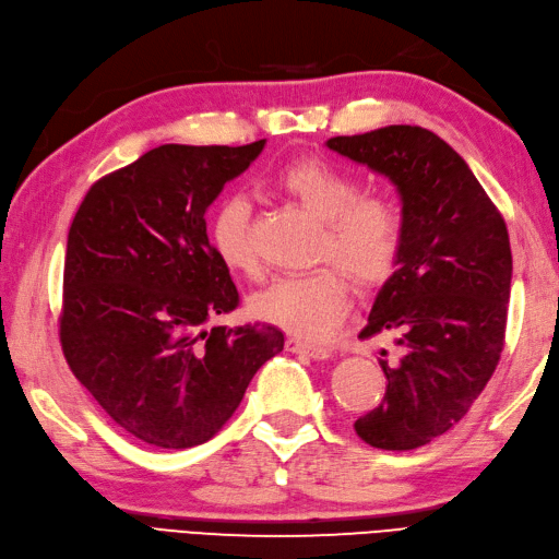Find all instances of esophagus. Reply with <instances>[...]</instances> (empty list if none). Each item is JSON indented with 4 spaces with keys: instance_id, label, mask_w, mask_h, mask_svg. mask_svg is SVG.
Wrapping results in <instances>:
<instances>
[{
    "instance_id": "esophagus-1",
    "label": "esophagus",
    "mask_w": 559,
    "mask_h": 559,
    "mask_svg": "<svg viewBox=\"0 0 559 559\" xmlns=\"http://www.w3.org/2000/svg\"><path fill=\"white\" fill-rule=\"evenodd\" d=\"M285 349H288L290 354L311 356V359H317V361H325L328 356H331V349L319 347V345H309V342H302V340H297V337L285 340Z\"/></svg>"
}]
</instances>
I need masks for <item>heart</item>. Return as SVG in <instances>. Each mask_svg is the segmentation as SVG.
I'll return each instance as SVG.
<instances>
[{
	"instance_id": "b5f03b06",
	"label": "heart",
	"mask_w": 559,
	"mask_h": 559,
	"mask_svg": "<svg viewBox=\"0 0 559 559\" xmlns=\"http://www.w3.org/2000/svg\"><path fill=\"white\" fill-rule=\"evenodd\" d=\"M271 183L323 222L319 257L345 265L359 288L373 290L394 274L404 236L388 200L359 198V181L317 155L285 163ZM210 242L228 271L254 274L257 257L246 195H228L212 212ZM338 267L325 264L307 274L274 278L248 297V313L297 337H325L345 317L349 302V278Z\"/></svg>"
}]
</instances>
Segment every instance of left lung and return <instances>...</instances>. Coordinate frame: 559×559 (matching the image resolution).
I'll list each match as a JSON object with an SVG mask.
<instances>
[{"label":"left lung","mask_w":559,"mask_h":559,"mask_svg":"<svg viewBox=\"0 0 559 559\" xmlns=\"http://www.w3.org/2000/svg\"><path fill=\"white\" fill-rule=\"evenodd\" d=\"M325 146L388 177L402 200V254L361 331L390 333L396 356L380 359L388 392L354 429L376 449H418L465 416L498 366L508 228L463 157L423 127L390 124Z\"/></svg>","instance_id":"obj_1"}]
</instances>
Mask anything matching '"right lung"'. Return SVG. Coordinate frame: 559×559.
I'll return each mask as SVG.
<instances>
[{
	"label": "right lung",
	"instance_id": "right-lung-1",
	"mask_svg": "<svg viewBox=\"0 0 559 559\" xmlns=\"http://www.w3.org/2000/svg\"><path fill=\"white\" fill-rule=\"evenodd\" d=\"M264 143H165L98 179L70 224L66 361L110 420L153 447L217 435L257 370L283 352L274 325L205 328L238 307L205 212Z\"/></svg>",
	"mask_w": 559,
	"mask_h": 559
}]
</instances>
